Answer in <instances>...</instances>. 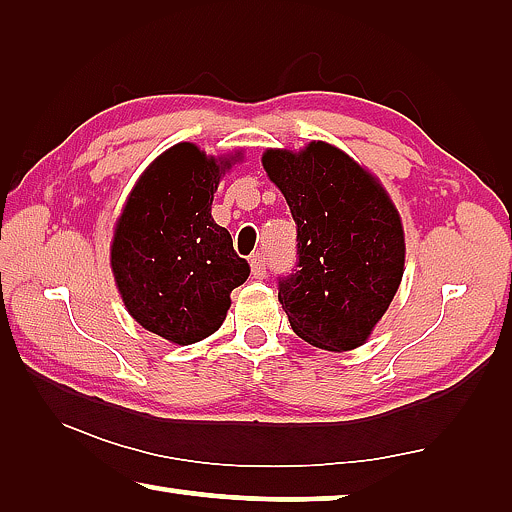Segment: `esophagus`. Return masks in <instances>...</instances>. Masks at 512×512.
Returning <instances> with one entry per match:
<instances>
[{"mask_svg":"<svg viewBox=\"0 0 512 512\" xmlns=\"http://www.w3.org/2000/svg\"><path fill=\"white\" fill-rule=\"evenodd\" d=\"M249 265H251V274H254V279H263L265 272H267L265 256L263 254H254V256L249 258Z\"/></svg>","mask_w":512,"mask_h":512,"instance_id":"1","label":"esophagus"}]
</instances>
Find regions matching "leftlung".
<instances>
[{
	"instance_id": "obj_1",
	"label": "left lung",
	"mask_w": 512,
	"mask_h": 512,
	"mask_svg": "<svg viewBox=\"0 0 512 512\" xmlns=\"http://www.w3.org/2000/svg\"><path fill=\"white\" fill-rule=\"evenodd\" d=\"M261 161L297 224L299 270L279 279L292 331L338 354L365 345L404 276V224L388 190L324 140L265 149Z\"/></svg>"
}]
</instances>
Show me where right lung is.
I'll use <instances>...</instances> for the list:
<instances>
[{
	"label": "right lung",
	"mask_w": 512,
	"mask_h": 512,
	"mask_svg": "<svg viewBox=\"0 0 512 512\" xmlns=\"http://www.w3.org/2000/svg\"><path fill=\"white\" fill-rule=\"evenodd\" d=\"M242 152L208 156L179 142L131 188L111 240V270L129 315L172 345L220 329L249 265L211 215L213 195Z\"/></svg>",
	"instance_id": "right-lung-1"
}]
</instances>
